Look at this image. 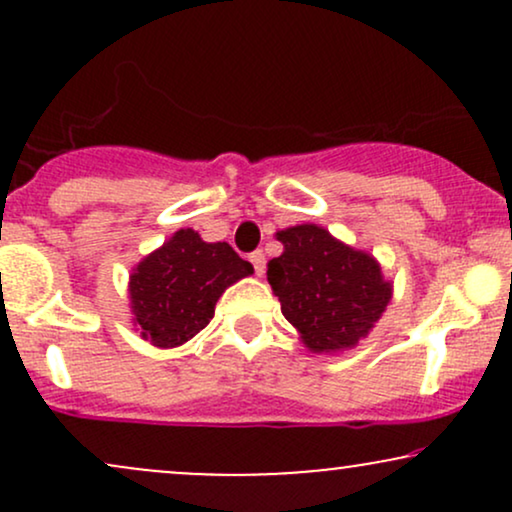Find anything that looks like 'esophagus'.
<instances>
[{
	"instance_id": "34e87169",
	"label": "esophagus",
	"mask_w": 512,
	"mask_h": 512,
	"mask_svg": "<svg viewBox=\"0 0 512 512\" xmlns=\"http://www.w3.org/2000/svg\"><path fill=\"white\" fill-rule=\"evenodd\" d=\"M250 262H252V267H255L257 276H262V274H264V267H267V257H264V252H262V250L252 252Z\"/></svg>"
}]
</instances>
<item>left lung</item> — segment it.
<instances>
[{"label": "left lung", "mask_w": 512, "mask_h": 512, "mask_svg": "<svg viewBox=\"0 0 512 512\" xmlns=\"http://www.w3.org/2000/svg\"><path fill=\"white\" fill-rule=\"evenodd\" d=\"M276 240L284 252L269 262L267 281L305 349L313 354L356 349L392 301V281L380 262L317 223L276 231Z\"/></svg>", "instance_id": "obj_1"}]
</instances>
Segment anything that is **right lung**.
<instances>
[{"mask_svg":"<svg viewBox=\"0 0 512 512\" xmlns=\"http://www.w3.org/2000/svg\"><path fill=\"white\" fill-rule=\"evenodd\" d=\"M252 272L228 243H207L192 228H180L132 267L127 293L134 330L158 349L182 346L209 325L223 291Z\"/></svg>","mask_w":512,"mask_h":512,"instance_id":"obj_1","label":"right lung"}]
</instances>
